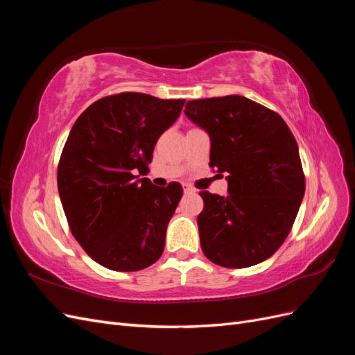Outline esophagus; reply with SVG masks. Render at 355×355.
<instances>
[{"mask_svg": "<svg viewBox=\"0 0 355 355\" xmlns=\"http://www.w3.org/2000/svg\"><path fill=\"white\" fill-rule=\"evenodd\" d=\"M184 192H185V194H192V192H196V189L188 184H184Z\"/></svg>", "mask_w": 355, "mask_h": 355, "instance_id": "34e87169", "label": "esophagus"}]
</instances>
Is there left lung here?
Listing matches in <instances>:
<instances>
[{
    "label": "left lung",
    "mask_w": 355,
    "mask_h": 355,
    "mask_svg": "<svg viewBox=\"0 0 355 355\" xmlns=\"http://www.w3.org/2000/svg\"><path fill=\"white\" fill-rule=\"evenodd\" d=\"M185 114L210 136V167L228 196L201 191L202 253L225 268L271 257L287 239L305 194L296 139L277 112L239 94L189 101Z\"/></svg>",
    "instance_id": "8db88e82"
}]
</instances>
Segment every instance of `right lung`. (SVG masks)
Listing matches in <instances>:
<instances>
[{
  "mask_svg": "<svg viewBox=\"0 0 355 355\" xmlns=\"http://www.w3.org/2000/svg\"><path fill=\"white\" fill-rule=\"evenodd\" d=\"M184 103L124 92L92 103L71 128L58 167L60 201L75 240L108 270L139 271L163 254L182 187L158 188L139 175Z\"/></svg>",
  "mask_w": 355,
  "mask_h": 355,
  "instance_id": "add662e5",
  "label": "right lung"
}]
</instances>
